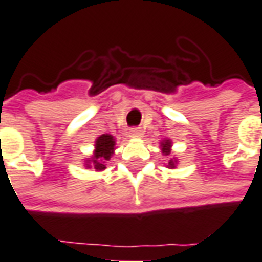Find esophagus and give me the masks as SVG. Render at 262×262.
I'll return each instance as SVG.
<instances>
[{
	"label": "esophagus",
	"mask_w": 262,
	"mask_h": 262,
	"mask_svg": "<svg viewBox=\"0 0 262 262\" xmlns=\"http://www.w3.org/2000/svg\"><path fill=\"white\" fill-rule=\"evenodd\" d=\"M142 129L141 128H133L131 129V137H141L142 135Z\"/></svg>",
	"instance_id": "esophagus-1"
}]
</instances>
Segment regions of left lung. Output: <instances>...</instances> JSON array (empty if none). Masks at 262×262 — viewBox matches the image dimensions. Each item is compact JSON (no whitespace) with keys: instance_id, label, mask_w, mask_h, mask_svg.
Returning a JSON list of instances; mask_svg holds the SVG:
<instances>
[{"instance_id":"obj_1","label":"left lung","mask_w":262,"mask_h":262,"mask_svg":"<svg viewBox=\"0 0 262 262\" xmlns=\"http://www.w3.org/2000/svg\"><path fill=\"white\" fill-rule=\"evenodd\" d=\"M160 148H162V154L163 155H170V148H171L170 139H166V141H163V142H160ZM176 163H177V160L170 159L169 160V165H167V167L174 169Z\"/></svg>"}]
</instances>
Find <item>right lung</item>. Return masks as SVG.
Listing matches in <instances>:
<instances>
[{
  "instance_id": "1",
  "label": "right lung",
  "mask_w": 262,
  "mask_h": 262,
  "mask_svg": "<svg viewBox=\"0 0 262 262\" xmlns=\"http://www.w3.org/2000/svg\"><path fill=\"white\" fill-rule=\"evenodd\" d=\"M114 145H116V141L110 134H103L100 137H97L96 142H95V152L91 159L86 162V167L93 166V169H96V170L106 169L104 163L112 158L113 152L116 149Z\"/></svg>"
}]
</instances>
